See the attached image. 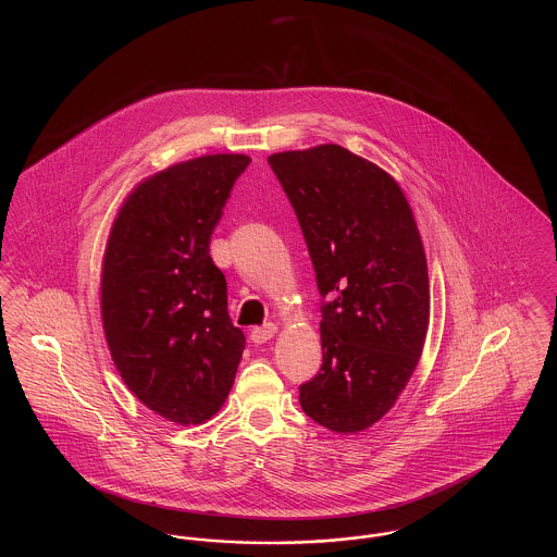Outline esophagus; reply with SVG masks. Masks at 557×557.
<instances>
[{
	"mask_svg": "<svg viewBox=\"0 0 557 557\" xmlns=\"http://www.w3.org/2000/svg\"><path fill=\"white\" fill-rule=\"evenodd\" d=\"M277 334V325L275 323H265L263 327H255L250 338L255 345H265L267 341H271Z\"/></svg>",
	"mask_w": 557,
	"mask_h": 557,
	"instance_id": "obj_1",
	"label": "esophagus"
}]
</instances>
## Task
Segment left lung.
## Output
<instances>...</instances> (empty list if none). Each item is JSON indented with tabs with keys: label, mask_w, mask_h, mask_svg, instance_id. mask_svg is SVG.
I'll return each instance as SVG.
<instances>
[{
	"label": "left lung",
	"mask_w": 557,
	"mask_h": 557,
	"mask_svg": "<svg viewBox=\"0 0 557 557\" xmlns=\"http://www.w3.org/2000/svg\"><path fill=\"white\" fill-rule=\"evenodd\" d=\"M318 275L323 363L300 386L319 425L357 434L382 420L424 350V244L397 182L338 144L269 157Z\"/></svg>",
	"instance_id": "8db88e82"
}]
</instances>
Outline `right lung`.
<instances>
[{
	"label": "right lung",
	"instance_id": "right-lung-1",
	"mask_svg": "<svg viewBox=\"0 0 557 557\" xmlns=\"http://www.w3.org/2000/svg\"><path fill=\"white\" fill-rule=\"evenodd\" d=\"M248 162L207 154L159 171L133 187L110 227L100 280L110 357L133 395L175 424L221 409L246 345L209 246Z\"/></svg>",
	"mask_w": 557,
	"mask_h": 557
}]
</instances>
